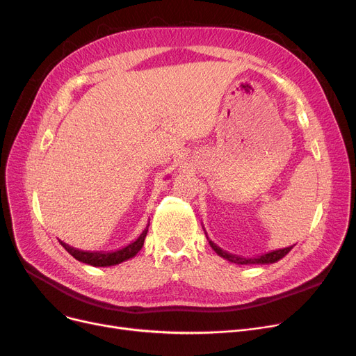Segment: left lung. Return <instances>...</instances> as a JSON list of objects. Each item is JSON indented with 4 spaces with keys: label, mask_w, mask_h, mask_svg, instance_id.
<instances>
[{
    "label": "left lung",
    "mask_w": 356,
    "mask_h": 356,
    "mask_svg": "<svg viewBox=\"0 0 356 356\" xmlns=\"http://www.w3.org/2000/svg\"><path fill=\"white\" fill-rule=\"evenodd\" d=\"M207 234V232H204ZM207 238L209 241V245L212 247V250L222 258H225L228 261H231V263H235V264H241V266H250V264H273V263H277L278 259H282L283 257H286L294 245L291 247H287V248H282V250H275V251H270V252H266V254H261V255H257V257H242V255H234V254H229L228 251L222 250L220 247H218L215 242H212L207 234Z\"/></svg>",
    "instance_id": "8db88e82"
}]
</instances>
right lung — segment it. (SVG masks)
I'll return each mask as SVG.
<instances>
[{
    "label": "right lung",
    "mask_w": 356,
    "mask_h": 356,
    "mask_svg": "<svg viewBox=\"0 0 356 356\" xmlns=\"http://www.w3.org/2000/svg\"><path fill=\"white\" fill-rule=\"evenodd\" d=\"M148 227H149V220L147 223V227L144 228V231L141 232V235L133 241L129 242L128 245L117 250V251H82L78 248H73L67 244H65L63 241H59L60 245L73 257L76 258L81 263L93 266V267H111V266H117L124 263V261L133 258L137 255V252L143 248L144 245V239L147 236L148 232Z\"/></svg>",
    "instance_id": "obj_1"
}]
</instances>
